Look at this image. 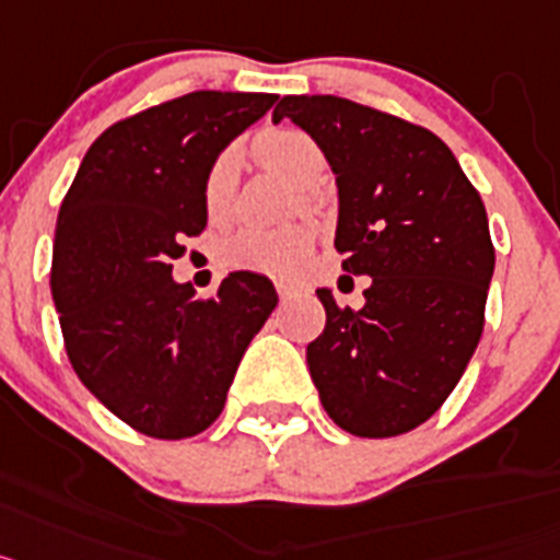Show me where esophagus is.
Instances as JSON below:
<instances>
[{
    "label": "esophagus",
    "mask_w": 560,
    "mask_h": 560,
    "mask_svg": "<svg viewBox=\"0 0 560 560\" xmlns=\"http://www.w3.org/2000/svg\"><path fill=\"white\" fill-rule=\"evenodd\" d=\"M276 293H279L281 301H290L299 293V287H295L293 281H276Z\"/></svg>",
    "instance_id": "34e87169"
}]
</instances>
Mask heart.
<instances>
[{
	"mask_svg": "<svg viewBox=\"0 0 560 560\" xmlns=\"http://www.w3.org/2000/svg\"><path fill=\"white\" fill-rule=\"evenodd\" d=\"M253 154L267 172L295 188H313L324 179L327 160L320 145L301 129H267L253 140ZM240 160L231 149L220 152L202 177V206L213 225H225L233 213ZM307 194V191H304ZM313 228L293 222L281 228H242L220 245V261L231 270L265 276H290L313 250Z\"/></svg>",
	"mask_w": 560,
	"mask_h": 560,
	"instance_id": "obj_1",
	"label": "heart"
}]
</instances>
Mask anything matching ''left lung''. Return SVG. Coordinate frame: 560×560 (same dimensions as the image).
I'll list each match as a JSON object with an SVG mask.
<instances>
[{
    "label": "left lung",
    "mask_w": 560,
    "mask_h": 560,
    "mask_svg": "<svg viewBox=\"0 0 560 560\" xmlns=\"http://www.w3.org/2000/svg\"><path fill=\"white\" fill-rule=\"evenodd\" d=\"M290 118L338 183L335 250L369 276L361 310L318 290L327 327L307 366L335 425L386 440L448 400L485 329L495 250L488 213L451 149L422 126L338 95H287Z\"/></svg>",
    "instance_id": "left-lung-1"
}]
</instances>
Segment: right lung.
Returning <instances> with one entry per match:
<instances>
[{
  "instance_id": "right-lung-1",
  "label": "right lung",
  "mask_w": 560,
  "mask_h": 560,
  "mask_svg": "<svg viewBox=\"0 0 560 560\" xmlns=\"http://www.w3.org/2000/svg\"><path fill=\"white\" fill-rule=\"evenodd\" d=\"M279 101L199 90L112 124L81 160L56 225L50 287L72 369L112 415L154 440L206 431L253 335L279 304L236 270L197 299L172 279L206 231L202 177Z\"/></svg>"
}]
</instances>
